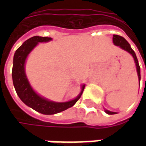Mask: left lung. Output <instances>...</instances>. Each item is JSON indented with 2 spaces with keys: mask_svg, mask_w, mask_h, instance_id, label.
I'll list each match as a JSON object with an SVG mask.
<instances>
[{
  "mask_svg": "<svg viewBox=\"0 0 146 146\" xmlns=\"http://www.w3.org/2000/svg\"><path fill=\"white\" fill-rule=\"evenodd\" d=\"M113 44L116 46H119V48H121L123 50H125L126 51L129 52L130 54H131L134 59H135V65H136V69H137V73H138V80L140 82V80H141V74H140V66H139V64H138V58H137V56L135 54V52L133 50L132 48H131V45L129 44V43L125 39L123 38V36H119V35H113ZM105 112L107 113V114H110V115H113V114H116V113L115 112H111V111H109V110H105Z\"/></svg>",
  "mask_w": 146,
  "mask_h": 146,
  "instance_id": "8db88e82",
  "label": "left lung"
}]
</instances>
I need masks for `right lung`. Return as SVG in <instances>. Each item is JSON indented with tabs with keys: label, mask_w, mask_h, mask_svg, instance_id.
Listing matches in <instances>:
<instances>
[{
	"label": "right lung",
	"mask_w": 146,
	"mask_h": 146,
	"mask_svg": "<svg viewBox=\"0 0 146 146\" xmlns=\"http://www.w3.org/2000/svg\"><path fill=\"white\" fill-rule=\"evenodd\" d=\"M51 40L52 39L51 37L34 36L24 42L15 51L13 58V67L11 73L15 89L19 98L29 107L45 115L55 114L72 107L80 99L85 87L84 84H83L81 87V92L78 96L73 100L66 102L49 101L37 95L33 91L25 73L26 59L30 51L36 47L39 42H48Z\"/></svg>",
	"instance_id": "1"
}]
</instances>
